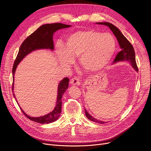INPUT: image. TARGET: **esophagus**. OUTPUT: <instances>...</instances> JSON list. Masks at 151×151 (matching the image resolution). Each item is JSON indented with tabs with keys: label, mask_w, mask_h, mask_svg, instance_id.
<instances>
[{
	"label": "esophagus",
	"mask_w": 151,
	"mask_h": 151,
	"mask_svg": "<svg viewBox=\"0 0 151 151\" xmlns=\"http://www.w3.org/2000/svg\"><path fill=\"white\" fill-rule=\"evenodd\" d=\"M70 83L73 86H79L80 85V81H79V79L76 76L73 77L72 78V79H70Z\"/></svg>",
	"instance_id": "esophagus-1"
}]
</instances>
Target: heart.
Wrapping results in <instances>:
<instances>
[{
    "label": "heart",
    "instance_id": "obj_1",
    "mask_svg": "<svg viewBox=\"0 0 151 151\" xmlns=\"http://www.w3.org/2000/svg\"><path fill=\"white\" fill-rule=\"evenodd\" d=\"M116 49V41L112 34L90 29L71 34L64 47L58 46L57 52L61 64L70 65L74 58L79 57L81 66L86 71L93 72L109 63Z\"/></svg>",
    "mask_w": 151,
    "mask_h": 151
}]
</instances>
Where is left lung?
<instances>
[{
	"label": "left lung",
	"mask_w": 151,
	"mask_h": 151,
	"mask_svg": "<svg viewBox=\"0 0 151 151\" xmlns=\"http://www.w3.org/2000/svg\"><path fill=\"white\" fill-rule=\"evenodd\" d=\"M96 23L98 24L105 25L109 27V29L112 31V32H113L114 35L116 36L118 41V43L121 48V50L117 53L113 61V63H116L119 61H128L131 64L132 67L134 68V70H135L137 72L139 69L135 61V51L132 45L127 40V38L122 34V33L120 32V31L117 28V27H116L114 25H113L110 23L99 22V23ZM84 110H85L86 116L90 120L98 123H101V124L105 123V122L98 120L96 119H95L93 116H91L87 111L86 109H84Z\"/></svg>",
	"instance_id": "1"
}]
</instances>
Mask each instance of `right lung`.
Listing matches in <instances>:
<instances>
[{
    "label": "right lung",
    "mask_w": 151,
    "mask_h": 151,
    "mask_svg": "<svg viewBox=\"0 0 151 151\" xmlns=\"http://www.w3.org/2000/svg\"><path fill=\"white\" fill-rule=\"evenodd\" d=\"M71 25H67L61 23H55L52 24H45L41 26L35 31L31 34L29 37H27L21 45L16 59L14 63L12 68V78L13 83L12 90L13 91L14 97L16 98L15 94L14 93V74L18 64L20 62L31 52L38 49H50L52 50L54 49L53 35L54 32L61 29L69 28ZM69 79L68 78H64L58 84V95L56 106L53 110L50 113L38 117H30L26 114L23 109L20 107L24 115L29 119L40 123H50L58 120L61 113V99L63 94L65 93L68 87ZM16 101L17 99H16Z\"/></svg>",
    "instance_id": "1"
}]
</instances>
